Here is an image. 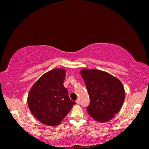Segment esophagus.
Masks as SVG:
<instances>
[{
    "mask_svg": "<svg viewBox=\"0 0 149 149\" xmlns=\"http://www.w3.org/2000/svg\"><path fill=\"white\" fill-rule=\"evenodd\" d=\"M76 103H77V104H80V100H79V99H78V100L76 101Z\"/></svg>",
    "mask_w": 149,
    "mask_h": 149,
    "instance_id": "1",
    "label": "esophagus"
}]
</instances>
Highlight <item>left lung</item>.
<instances>
[{
    "instance_id": "obj_1",
    "label": "left lung",
    "mask_w": 149,
    "mask_h": 149,
    "mask_svg": "<svg viewBox=\"0 0 149 149\" xmlns=\"http://www.w3.org/2000/svg\"><path fill=\"white\" fill-rule=\"evenodd\" d=\"M80 74L90 98L88 113L98 123L114 118L125 100V90L120 81L106 71L96 69H83Z\"/></svg>"
}]
</instances>
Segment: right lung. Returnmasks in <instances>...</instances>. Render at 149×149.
Wrapping results in <instances>:
<instances>
[{
  "label": "right lung",
  "instance_id": "right-lung-1",
  "mask_svg": "<svg viewBox=\"0 0 149 149\" xmlns=\"http://www.w3.org/2000/svg\"><path fill=\"white\" fill-rule=\"evenodd\" d=\"M66 70L55 68L43 74L31 88L28 94L29 109L43 124L59 125L75 102L70 100L63 86Z\"/></svg>",
  "mask_w": 149,
  "mask_h": 149
}]
</instances>
